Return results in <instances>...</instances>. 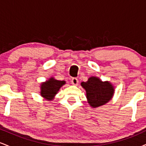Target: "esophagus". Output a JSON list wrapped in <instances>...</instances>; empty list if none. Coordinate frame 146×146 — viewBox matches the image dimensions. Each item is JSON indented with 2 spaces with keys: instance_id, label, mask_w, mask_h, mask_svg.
Here are the masks:
<instances>
[{
  "instance_id": "obj_1",
  "label": "esophagus",
  "mask_w": 146,
  "mask_h": 146,
  "mask_svg": "<svg viewBox=\"0 0 146 146\" xmlns=\"http://www.w3.org/2000/svg\"><path fill=\"white\" fill-rule=\"evenodd\" d=\"M78 80L76 78H73L71 79V83L73 84V85H78Z\"/></svg>"
}]
</instances>
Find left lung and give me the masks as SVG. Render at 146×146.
<instances>
[{"instance_id":"8db88e82","label":"left lung","mask_w":146,"mask_h":146,"mask_svg":"<svg viewBox=\"0 0 146 146\" xmlns=\"http://www.w3.org/2000/svg\"><path fill=\"white\" fill-rule=\"evenodd\" d=\"M86 90L88 104L93 108L100 106L109 102L113 95V86L108 82L101 81L95 77H91L88 81L81 83Z\"/></svg>"}]
</instances>
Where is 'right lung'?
I'll list each match as a JSON object with an SVG mask.
<instances>
[{
	"instance_id": "right-lung-1",
	"label": "right lung",
	"mask_w": 146,
	"mask_h": 146,
	"mask_svg": "<svg viewBox=\"0 0 146 146\" xmlns=\"http://www.w3.org/2000/svg\"><path fill=\"white\" fill-rule=\"evenodd\" d=\"M65 84L64 81L51 78L41 85V95L48 100H51L55 95L58 93L60 87Z\"/></svg>"
}]
</instances>
